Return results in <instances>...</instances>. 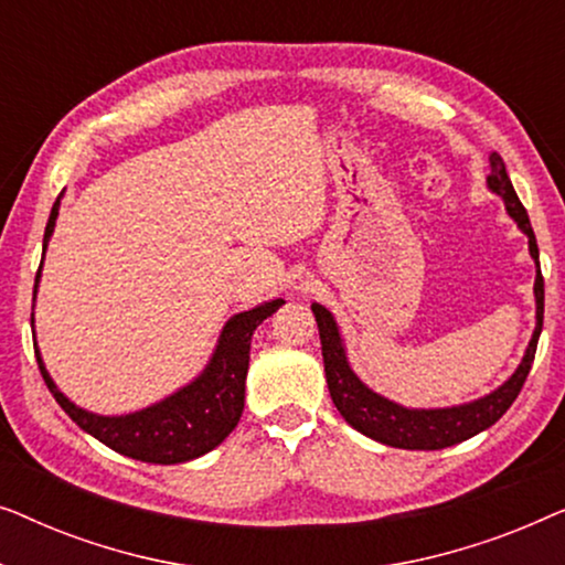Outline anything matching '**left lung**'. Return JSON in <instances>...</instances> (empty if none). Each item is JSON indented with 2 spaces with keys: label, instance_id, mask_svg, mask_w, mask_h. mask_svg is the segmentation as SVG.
<instances>
[{
  "label": "left lung",
  "instance_id": "left-lung-1",
  "mask_svg": "<svg viewBox=\"0 0 565 565\" xmlns=\"http://www.w3.org/2000/svg\"><path fill=\"white\" fill-rule=\"evenodd\" d=\"M491 174L486 184L493 195L504 200V207L509 218L516 223V228L527 236L530 257L535 262V331L524 350V358L512 375L507 377L499 388H493L486 396L468 401V404L458 406H443V408H412L401 406L396 401L381 396L370 385H365L354 373L347 358V347L339 331L334 316L329 308L321 303H313L311 311L319 323L321 337V352H323V370H327V383L331 401H334L337 412L344 416V422L354 427L362 435L383 443L388 447H398V450H443V447H452L466 439L476 437L478 431L489 429L497 424L507 408L514 404L520 396L524 381H527L532 360H535L537 339L543 331V311H545V288H543V273H540V252L535 242V231L530 226L527 211L516 198L509 180L504 161L499 153H491Z\"/></svg>",
  "mask_w": 565,
  "mask_h": 565
}]
</instances>
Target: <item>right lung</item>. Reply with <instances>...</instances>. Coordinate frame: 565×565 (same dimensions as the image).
<instances>
[{
	"label": "right lung",
	"mask_w": 565,
	"mask_h": 565,
	"mask_svg": "<svg viewBox=\"0 0 565 565\" xmlns=\"http://www.w3.org/2000/svg\"><path fill=\"white\" fill-rule=\"evenodd\" d=\"M64 195V192H61ZM61 195L51 207L49 226L43 236V259L49 242L56 228ZM43 269V262H41ZM41 269L35 275V292L41 282ZM33 292V300H35ZM285 303L282 298L265 300V303L249 308V311L234 313L223 323L218 344L207 360V365L200 370L198 377H192L188 385L169 393L167 398L157 404L138 408L130 414L105 416L87 412L76 406L66 393L53 383V377L45 367L35 342V360L41 367V375L58 406L72 416V422L92 435L110 450L126 455V458L157 462V466H177V462L195 460L200 455L211 452L236 429L244 412V391H246V370H249V350L252 334L267 316H273ZM35 308V306H33ZM30 323L35 327V313ZM35 339V337H33Z\"/></svg>",
	"instance_id": "add662e5"
}]
</instances>
